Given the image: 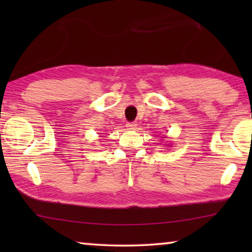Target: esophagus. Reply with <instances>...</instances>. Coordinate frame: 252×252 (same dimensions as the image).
<instances>
[{
	"instance_id": "1",
	"label": "esophagus",
	"mask_w": 252,
	"mask_h": 252,
	"mask_svg": "<svg viewBox=\"0 0 252 252\" xmlns=\"http://www.w3.org/2000/svg\"><path fill=\"white\" fill-rule=\"evenodd\" d=\"M126 126L129 127L130 130H132V129H134V127L136 126V125H135L134 122H129V123H127V125H126Z\"/></svg>"
}]
</instances>
